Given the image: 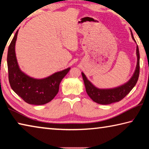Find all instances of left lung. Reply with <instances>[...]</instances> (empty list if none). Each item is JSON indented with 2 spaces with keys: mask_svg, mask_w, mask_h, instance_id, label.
<instances>
[{
  "mask_svg": "<svg viewBox=\"0 0 149 149\" xmlns=\"http://www.w3.org/2000/svg\"><path fill=\"white\" fill-rule=\"evenodd\" d=\"M131 36L135 42L136 41L134 39L132 31H131ZM136 57H137V63L135 72L130 80L126 83L123 84L121 86L113 88L108 89H100L96 87L89 81L83 72H82V76L83 78L86 91L90 97L94 102L97 104L107 105L112 103H115L120 101L124 98L127 95L130 93L133 88L135 86L137 82L139 76V51L138 45H136Z\"/></svg>",
  "mask_w": 149,
  "mask_h": 149,
  "instance_id": "obj_1",
  "label": "left lung"
}]
</instances>
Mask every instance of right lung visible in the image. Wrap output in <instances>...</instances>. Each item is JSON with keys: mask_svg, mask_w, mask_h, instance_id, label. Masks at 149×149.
Returning a JSON list of instances; mask_svg holds the SVG:
<instances>
[{"mask_svg": "<svg viewBox=\"0 0 149 149\" xmlns=\"http://www.w3.org/2000/svg\"><path fill=\"white\" fill-rule=\"evenodd\" d=\"M18 30L10 44L7 55L8 80L12 89L29 104L43 105L52 101L57 95L62 79L70 68L57 72L41 79H33L20 70L17 62L15 45Z\"/></svg>", "mask_w": 149, "mask_h": 149, "instance_id": "right-lung-1", "label": "right lung"}]
</instances>
